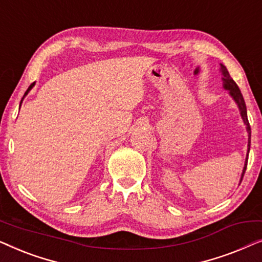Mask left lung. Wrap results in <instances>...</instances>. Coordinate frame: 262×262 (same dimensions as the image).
Returning a JSON list of instances; mask_svg holds the SVG:
<instances>
[{"instance_id": "8db88e82", "label": "left lung", "mask_w": 262, "mask_h": 262, "mask_svg": "<svg viewBox=\"0 0 262 262\" xmlns=\"http://www.w3.org/2000/svg\"><path fill=\"white\" fill-rule=\"evenodd\" d=\"M221 71H222V75H223L222 80H223L224 88L228 89V91L230 92V95L232 96V98H234L236 103L238 105V108H239V111H241L242 119H243V121H245V124L247 125V131H248V134H249V139H248V152H249V149H250V125H249V121H248V117H247V107H246L245 99H243L242 93H241V91H239L238 85L236 84V82L232 80V78L230 77V75H229L227 68H225L224 66H222V64H221ZM246 169H247V160H246V164H245V169H243V173H242V178H243V175H245Z\"/></svg>"}]
</instances>
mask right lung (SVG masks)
<instances>
[{
	"label": "right lung",
	"mask_w": 262,
	"mask_h": 262,
	"mask_svg": "<svg viewBox=\"0 0 262 262\" xmlns=\"http://www.w3.org/2000/svg\"><path fill=\"white\" fill-rule=\"evenodd\" d=\"M33 85H34V82H33V83H32V84L30 85V87H28V89H27V91H26V93H25V95H26V94H27V93L31 91V89H32V87H33ZM21 101H23V100H21Z\"/></svg>",
	"instance_id": "1"
}]
</instances>
